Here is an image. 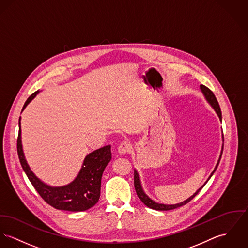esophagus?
Segmentation results:
<instances>
[{
  "mask_svg": "<svg viewBox=\"0 0 248 248\" xmlns=\"http://www.w3.org/2000/svg\"><path fill=\"white\" fill-rule=\"evenodd\" d=\"M132 151V144L130 142H122L118 146V154L119 155H126Z\"/></svg>",
  "mask_w": 248,
  "mask_h": 248,
  "instance_id": "1",
  "label": "esophagus"
}]
</instances>
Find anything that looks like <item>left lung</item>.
I'll return each mask as SVG.
<instances>
[{
    "label": "left lung",
    "instance_id": "1",
    "mask_svg": "<svg viewBox=\"0 0 248 248\" xmlns=\"http://www.w3.org/2000/svg\"><path fill=\"white\" fill-rule=\"evenodd\" d=\"M200 89H201L202 93H203V96H204L205 100H206V101L208 102V104L213 108V110L216 112L217 115H218L219 118H220V120L222 121V112H221V109H220V105H219V103H218V101H217V99H216L214 93H212V91L209 90V89H208L207 87H205L204 85H200ZM222 133H223V131H222ZM223 141H224V135H223ZM223 150H224V144L222 145L221 154H220L218 162H217V164H216V166H215L213 171L211 172V174L209 175V177L207 178V180L205 181V183L203 184V186H202L199 189H197L196 192L193 193V195H191V196H190L189 198H187L186 200H185V201H183V202H181V203H175V204H165V203H159L155 202L154 200H152V199L145 193V191H144V189H143V187H142V185H141L140 176H139L137 170H135V190H136V193H137V196L139 197V199L143 202V203H144L145 205H147L148 207H150V208H152V209H155V210H171V209L180 207L182 205L188 203L189 201H191V200L198 194V192L203 188V186H204V185L207 183V181L211 178V176H212L213 173L215 172V170H216V169H217V167H218V165H219V163H220L221 157H222Z\"/></svg>",
    "mask_w": 248,
    "mask_h": 248
}]
</instances>
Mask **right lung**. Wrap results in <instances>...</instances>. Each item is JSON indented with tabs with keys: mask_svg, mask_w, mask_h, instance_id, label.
<instances>
[{
	"mask_svg": "<svg viewBox=\"0 0 248 248\" xmlns=\"http://www.w3.org/2000/svg\"><path fill=\"white\" fill-rule=\"evenodd\" d=\"M40 93L31 94L23 105V110ZM18 155L28 179L46 203L60 210L84 211L93 206L100 197L101 177L106 166L112 159L111 146H105L88 154L77 177L65 186H52L39 179L31 170L24 156L22 144L21 116L19 119V136L17 140Z\"/></svg>",
	"mask_w": 248,
	"mask_h": 248,
	"instance_id": "right-lung-1",
	"label": "right lung"
}]
</instances>
